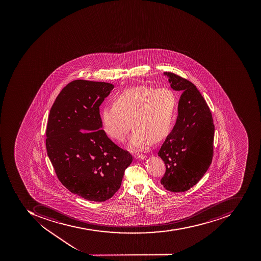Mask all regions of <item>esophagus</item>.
<instances>
[{
  "label": "esophagus",
  "instance_id": "1",
  "mask_svg": "<svg viewBox=\"0 0 261 261\" xmlns=\"http://www.w3.org/2000/svg\"><path fill=\"white\" fill-rule=\"evenodd\" d=\"M135 158H137V159H144V158H146V155H143V154H136Z\"/></svg>",
  "mask_w": 261,
  "mask_h": 261
}]
</instances>
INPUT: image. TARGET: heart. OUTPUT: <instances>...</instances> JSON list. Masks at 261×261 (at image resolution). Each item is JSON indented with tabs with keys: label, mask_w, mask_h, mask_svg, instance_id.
Masks as SVG:
<instances>
[{
	"label": "heart",
	"mask_w": 261,
	"mask_h": 261,
	"mask_svg": "<svg viewBox=\"0 0 261 261\" xmlns=\"http://www.w3.org/2000/svg\"><path fill=\"white\" fill-rule=\"evenodd\" d=\"M113 106L101 111L103 131L115 141L123 142L132 128L133 149H146L169 134L176 120L177 99L169 88L138 85L124 89L113 99Z\"/></svg>",
	"instance_id": "1"
}]
</instances>
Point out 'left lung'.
Wrapping results in <instances>:
<instances>
[{"mask_svg": "<svg viewBox=\"0 0 261 261\" xmlns=\"http://www.w3.org/2000/svg\"><path fill=\"white\" fill-rule=\"evenodd\" d=\"M171 87L181 91L178 117L158 155L166 171L161 185L173 192L188 191L207 172L213 158V115L194 84L173 72H165Z\"/></svg>", "mask_w": 261, "mask_h": 261, "instance_id": "8db88e82", "label": "left lung"}]
</instances>
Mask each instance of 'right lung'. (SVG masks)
<instances>
[{"mask_svg":"<svg viewBox=\"0 0 261 261\" xmlns=\"http://www.w3.org/2000/svg\"><path fill=\"white\" fill-rule=\"evenodd\" d=\"M113 88L75 80L61 91L48 116L45 145L57 176L72 193L91 201L110 199L133 161L101 128L99 107Z\"/></svg>","mask_w":261,"mask_h":261,"instance_id":"obj_1","label":"right lung"}]
</instances>
